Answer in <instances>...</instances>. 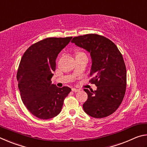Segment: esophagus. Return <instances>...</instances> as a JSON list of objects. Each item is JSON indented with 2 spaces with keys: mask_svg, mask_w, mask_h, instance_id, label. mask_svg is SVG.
Returning <instances> with one entry per match:
<instances>
[{
  "mask_svg": "<svg viewBox=\"0 0 147 147\" xmlns=\"http://www.w3.org/2000/svg\"><path fill=\"white\" fill-rule=\"evenodd\" d=\"M80 91L79 89H76V88H72V91L73 92H78Z\"/></svg>",
  "mask_w": 147,
  "mask_h": 147,
  "instance_id": "obj_1",
  "label": "esophagus"
}]
</instances>
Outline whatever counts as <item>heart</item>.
<instances>
[{"instance_id": "1", "label": "heart", "mask_w": 147, "mask_h": 147, "mask_svg": "<svg viewBox=\"0 0 147 147\" xmlns=\"http://www.w3.org/2000/svg\"><path fill=\"white\" fill-rule=\"evenodd\" d=\"M84 54V53H81V52H79V53H78V54H77V55H78V54Z\"/></svg>"}]
</instances>
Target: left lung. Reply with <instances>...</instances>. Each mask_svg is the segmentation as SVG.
<instances>
[{
  "mask_svg": "<svg viewBox=\"0 0 147 147\" xmlns=\"http://www.w3.org/2000/svg\"><path fill=\"white\" fill-rule=\"evenodd\" d=\"M90 53V81L95 91L84 89L88 98L83 104L85 112L94 118L109 116L117 109L126 88V69L120 51L109 39L90 34L74 37L71 41Z\"/></svg>",
  "mask_w": 147,
  "mask_h": 147,
  "instance_id": "8db88e82",
  "label": "left lung"
}]
</instances>
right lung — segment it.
Listing matches in <instances>:
<instances>
[{"instance_id":"obj_1","label":"right lung","mask_w":147,"mask_h":147,"mask_svg":"<svg viewBox=\"0 0 147 147\" xmlns=\"http://www.w3.org/2000/svg\"><path fill=\"white\" fill-rule=\"evenodd\" d=\"M73 37L48 38L31 45L24 53L17 73L22 101L32 115L41 119L60 113L69 87L58 88L51 78L58 54Z\"/></svg>"}]
</instances>
